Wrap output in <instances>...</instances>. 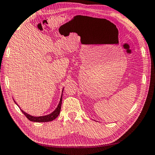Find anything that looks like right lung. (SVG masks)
<instances>
[{"label":"right lung","mask_w":155,"mask_h":155,"mask_svg":"<svg viewBox=\"0 0 155 155\" xmlns=\"http://www.w3.org/2000/svg\"><path fill=\"white\" fill-rule=\"evenodd\" d=\"M62 92H63V89H62ZM62 93L61 97V99H60L59 104L58 105V106L55 109V110L54 112H51V114L48 115H45V116H33L28 114L26 113L25 112H24L22 110H21V112L25 115L26 117L29 120H31L32 122H36V123H45V122H50L54 120V119L58 117L60 112H61V104H62ZM16 104V103H15ZM18 105V104H17ZM19 107V106H18Z\"/></svg>","instance_id":"add662e5"}]
</instances>
